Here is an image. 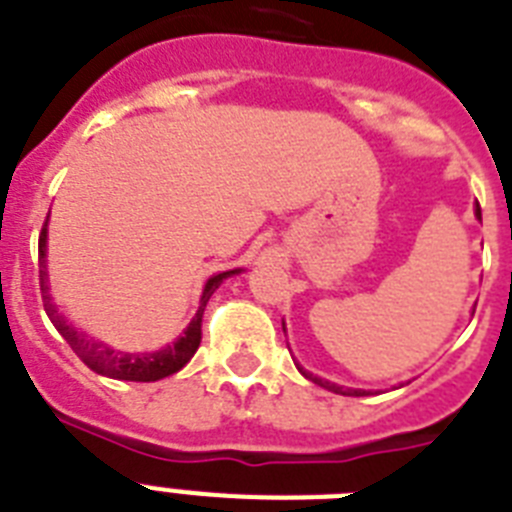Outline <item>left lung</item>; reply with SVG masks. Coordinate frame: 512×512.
I'll return each instance as SVG.
<instances>
[{"mask_svg":"<svg viewBox=\"0 0 512 512\" xmlns=\"http://www.w3.org/2000/svg\"><path fill=\"white\" fill-rule=\"evenodd\" d=\"M476 218H482V208H479V205H476ZM296 367H299V364H296ZM299 372H302V375L307 377V380H312V382H315V385H320V388H328V390H333V393H341V395H367V390H351V388H341V385H333V382H328V380H320V377H315V375H309V372H304L302 367H299Z\"/></svg>","mask_w":512,"mask_h":512,"instance_id":"1","label":"left lung"}]
</instances>
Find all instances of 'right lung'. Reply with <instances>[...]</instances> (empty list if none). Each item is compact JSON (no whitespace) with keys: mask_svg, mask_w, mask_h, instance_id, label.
<instances>
[{"mask_svg":"<svg viewBox=\"0 0 512 512\" xmlns=\"http://www.w3.org/2000/svg\"><path fill=\"white\" fill-rule=\"evenodd\" d=\"M49 223V221H46ZM46 223L38 236V278H41V296H44V309L49 320L54 322V328L62 333V338L72 346L80 359L88 364L93 372L106 377H114V380H130V382H156L163 377L174 375L184 364L190 362L195 356L197 346H200V338H203V312L208 299L213 296V291L221 286L223 281L239 270H226V273H218V276L208 278L205 283L203 296H200V309L197 315L192 317V322L187 325L182 336L176 338L171 346L161 351H153V354H124V351H114L106 343H98L93 338H88L85 333H80L77 328H72L67 317L57 309V304L51 302L49 294V276H46Z\"/></svg>","mask_w":512,"mask_h":512,"instance_id":"1","label":"right lung"}]
</instances>
